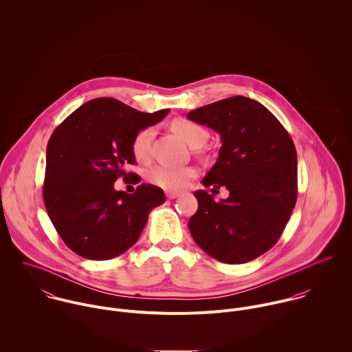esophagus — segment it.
Returning <instances> with one entry per match:
<instances>
[{
	"label": "esophagus",
	"instance_id": "obj_1",
	"mask_svg": "<svg viewBox=\"0 0 352 352\" xmlns=\"http://www.w3.org/2000/svg\"><path fill=\"white\" fill-rule=\"evenodd\" d=\"M166 196L168 197V199H175V197H178L179 196V192H174V190H168V192H166Z\"/></svg>",
	"mask_w": 352,
	"mask_h": 352
}]
</instances>
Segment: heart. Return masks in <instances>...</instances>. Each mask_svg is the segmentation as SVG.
I'll return each mask as SVG.
<instances>
[{"instance_id":"heart-1","label":"heart","mask_w":352,"mask_h":352,"mask_svg":"<svg viewBox=\"0 0 352 352\" xmlns=\"http://www.w3.org/2000/svg\"><path fill=\"white\" fill-rule=\"evenodd\" d=\"M171 129L192 148H200L208 138V133L204 127L192 120L182 119V117L173 120ZM152 138L153 129L151 127L142 129L135 134L131 142V149L138 160H146L149 157ZM196 175L197 171L193 167H173L164 164L153 167L148 174L151 182L168 190L182 189Z\"/></svg>"}]
</instances>
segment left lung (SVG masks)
<instances>
[{"mask_svg":"<svg viewBox=\"0 0 352 352\" xmlns=\"http://www.w3.org/2000/svg\"><path fill=\"white\" fill-rule=\"evenodd\" d=\"M221 135L218 160L203 179L229 197L196 190L188 226L197 246L225 264H243L280 238L297 200V153L292 137L260 102L232 96L188 113ZM214 193V192H212Z\"/></svg>","mask_w":352,"mask_h":352,"instance_id":"left-lung-1","label":"left lung"}]
</instances>
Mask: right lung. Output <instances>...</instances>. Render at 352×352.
Segmentation results:
<instances>
[{"mask_svg": "<svg viewBox=\"0 0 352 352\" xmlns=\"http://www.w3.org/2000/svg\"><path fill=\"white\" fill-rule=\"evenodd\" d=\"M168 111L144 113L114 98H98L52 133L43 197L59 236L76 254L95 261L123 254L140 239L151 210L164 203V192L155 185L141 184L126 193L114 182L133 175L126 167L135 164V134Z\"/></svg>", "mask_w": 352, "mask_h": 352, "instance_id": "add662e5", "label": "right lung"}]
</instances>
